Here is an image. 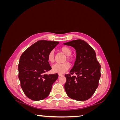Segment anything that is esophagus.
Returning <instances> with one entry per match:
<instances>
[{
  "label": "esophagus",
  "instance_id": "esophagus-1",
  "mask_svg": "<svg viewBox=\"0 0 120 120\" xmlns=\"http://www.w3.org/2000/svg\"><path fill=\"white\" fill-rule=\"evenodd\" d=\"M63 75H62V74H59V77H61V76H63Z\"/></svg>",
  "mask_w": 120,
  "mask_h": 120
}]
</instances>
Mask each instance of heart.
Wrapping results in <instances>:
<instances>
[{"label": "heart", "mask_w": 120, "mask_h": 120, "mask_svg": "<svg viewBox=\"0 0 120 120\" xmlns=\"http://www.w3.org/2000/svg\"><path fill=\"white\" fill-rule=\"evenodd\" d=\"M60 51L63 52L65 55L67 56V58L68 60H71L70 57L72 53V51L70 48L67 46H63L60 49ZM48 60L50 63H53L54 60V54L53 50H51L48 56ZM70 64L68 63H64L63 64H53L52 68V71L54 73L64 74L70 68Z\"/></svg>", "instance_id": "b5f03b06"}]
</instances>
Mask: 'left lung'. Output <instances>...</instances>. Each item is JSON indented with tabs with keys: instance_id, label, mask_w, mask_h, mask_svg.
<instances>
[{
	"instance_id": "8db88e82",
	"label": "left lung",
	"mask_w": 120,
	"mask_h": 120,
	"mask_svg": "<svg viewBox=\"0 0 120 120\" xmlns=\"http://www.w3.org/2000/svg\"><path fill=\"white\" fill-rule=\"evenodd\" d=\"M75 48L76 59L67 79L64 89L72 99L84 101L91 97L99 85L101 77V66L97 60L95 50L88 43L82 39L64 43ZM75 73L77 76H72Z\"/></svg>"
}]
</instances>
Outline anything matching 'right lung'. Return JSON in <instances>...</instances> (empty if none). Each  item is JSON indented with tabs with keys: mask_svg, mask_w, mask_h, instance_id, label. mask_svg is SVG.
I'll return each mask as SVG.
<instances>
[{
	"mask_svg": "<svg viewBox=\"0 0 120 120\" xmlns=\"http://www.w3.org/2000/svg\"><path fill=\"white\" fill-rule=\"evenodd\" d=\"M59 43V41L41 40L29 47L20 56L19 78L21 88L29 99L37 101L49 95L58 74H44L52 69L48 54Z\"/></svg>",
	"mask_w": 120,
	"mask_h": 120,
	"instance_id": "obj_1",
	"label": "right lung"
}]
</instances>
